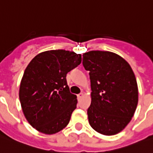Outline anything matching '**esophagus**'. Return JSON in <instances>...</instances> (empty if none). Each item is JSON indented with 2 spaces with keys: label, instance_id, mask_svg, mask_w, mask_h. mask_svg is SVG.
<instances>
[{
  "label": "esophagus",
  "instance_id": "esophagus-1",
  "mask_svg": "<svg viewBox=\"0 0 153 153\" xmlns=\"http://www.w3.org/2000/svg\"><path fill=\"white\" fill-rule=\"evenodd\" d=\"M82 96H83V93H82V92H81V93H79V94L77 95V97H78V98H81V97H82Z\"/></svg>",
  "mask_w": 153,
  "mask_h": 153
}]
</instances>
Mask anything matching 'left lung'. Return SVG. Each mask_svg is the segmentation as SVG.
I'll return each instance as SVG.
<instances>
[{"label":"left lung","mask_w":153,"mask_h":153,"mask_svg":"<svg viewBox=\"0 0 153 153\" xmlns=\"http://www.w3.org/2000/svg\"><path fill=\"white\" fill-rule=\"evenodd\" d=\"M82 64L91 80V102L87 109L91 127L107 136L118 133L131 121L138 102L131 66L118 55L102 51L84 53Z\"/></svg>","instance_id":"8db88e82"}]
</instances>
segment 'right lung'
Returning <instances> with one entry per match:
<instances>
[{"label": "right lung", "mask_w": 153, "mask_h": 153, "mask_svg": "<svg viewBox=\"0 0 153 153\" xmlns=\"http://www.w3.org/2000/svg\"><path fill=\"white\" fill-rule=\"evenodd\" d=\"M81 62L80 54L52 50L36 56L27 66L19 97L26 120L37 131L54 134L69 123L77 100L70 92L66 74Z\"/></svg>", "instance_id": "1"}]
</instances>
